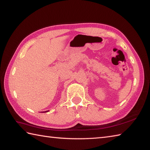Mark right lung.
Segmentation results:
<instances>
[{"label":"right lung","instance_id":"obj_1","mask_svg":"<svg viewBox=\"0 0 150 150\" xmlns=\"http://www.w3.org/2000/svg\"><path fill=\"white\" fill-rule=\"evenodd\" d=\"M45 112H47V111H45Z\"/></svg>","mask_w":150,"mask_h":150}]
</instances>
